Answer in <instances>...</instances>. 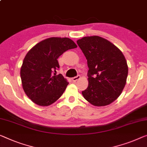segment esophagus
Returning <instances> with one entry per match:
<instances>
[{
    "instance_id": "1",
    "label": "esophagus",
    "mask_w": 147,
    "mask_h": 147,
    "mask_svg": "<svg viewBox=\"0 0 147 147\" xmlns=\"http://www.w3.org/2000/svg\"><path fill=\"white\" fill-rule=\"evenodd\" d=\"M80 78V75H78V76H74V77H73V78H72V80H73V82H76V80H79Z\"/></svg>"
}]
</instances>
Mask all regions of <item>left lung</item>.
<instances>
[{"instance_id": "8db88e82", "label": "left lung", "mask_w": 147, "mask_h": 147, "mask_svg": "<svg viewBox=\"0 0 147 147\" xmlns=\"http://www.w3.org/2000/svg\"><path fill=\"white\" fill-rule=\"evenodd\" d=\"M87 59L88 86L82 92L84 98L95 106L114 102L125 86L128 66L119 48L98 36H87L76 41Z\"/></svg>"}]
</instances>
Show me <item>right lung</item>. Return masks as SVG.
<instances>
[{
    "label": "right lung",
    "instance_id": "obj_1",
    "mask_svg": "<svg viewBox=\"0 0 147 147\" xmlns=\"http://www.w3.org/2000/svg\"><path fill=\"white\" fill-rule=\"evenodd\" d=\"M77 47L68 38L53 37L34 45L27 53L20 69L24 91L28 98L40 106L56 102L69 84L61 74L57 59L67 50Z\"/></svg>",
    "mask_w": 147,
    "mask_h": 147
}]
</instances>
